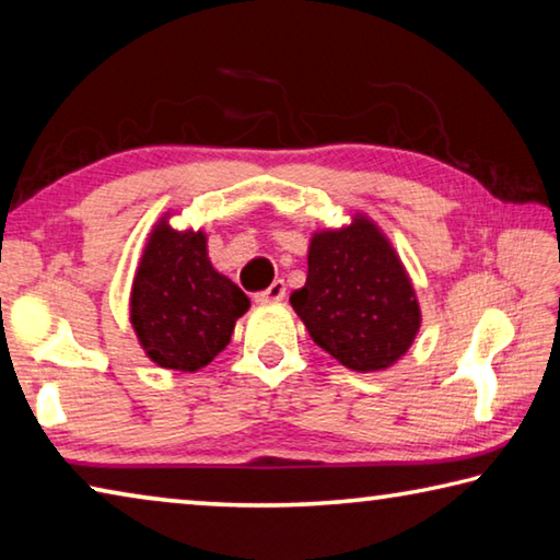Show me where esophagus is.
I'll return each mask as SVG.
<instances>
[{"mask_svg":"<svg viewBox=\"0 0 560 560\" xmlns=\"http://www.w3.org/2000/svg\"><path fill=\"white\" fill-rule=\"evenodd\" d=\"M283 296H287V283L277 279L269 289L254 293V301H257V303H273V301H283Z\"/></svg>","mask_w":560,"mask_h":560,"instance_id":"34e87169","label":"esophagus"}]
</instances>
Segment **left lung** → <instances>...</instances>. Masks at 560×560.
<instances>
[{"instance_id":"obj_1","label":"left lung","mask_w":560,"mask_h":560,"mask_svg":"<svg viewBox=\"0 0 560 560\" xmlns=\"http://www.w3.org/2000/svg\"><path fill=\"white\" fill-rule=\"evenodd\" d=\"M289 301L314 343L358 373L397 363L422 324L400 257L363 214L311 236L306 283Z\"/></svg>"}]
</instances>
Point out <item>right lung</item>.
Wrapping results in <instances>:
<instances>
[{
  "mask_svg": "<svg viewBox=\"0 0 560 560\" xmlns=\"http://www.w3.org/2000/svg\"><path fill=\"white\" fill-rule=\"evenodd\" d=\"M246 308V293L207 257L205 232H177L163 217L130 291V324L145 355L167 371H200L230 343Z\"/></svg>",
  "mask_w": 560,
  "mask_h": 560,
  "instance_id": "1",
  "label": "right lung"
}]
</instances>
